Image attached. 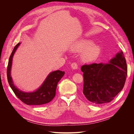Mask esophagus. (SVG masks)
Here are the masks:
<instances>
[{"label":"esophagus","instance_id":"1","mask_svg":"<svg viewBox=\"0 0 134 134\" xmlns=\"http://www.w3.org/2000/svg\"><path fill=\"white\" fill-rule=\"evenodd\" d=\"M71 67L72 69H76L78 68V64L76 63H72L71 64Z\"/></svg>","mask_w":134,"mask_h":134}]
</instances>
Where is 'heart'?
Here are the masks:
<instances>
[{"mask_svg": "<svg viewBox=\"0 0 134 134\" xmlns=\"http://www.w3.org/2000/svg\"><path fill=\"white\" fill-rule=\"evenodd\" d=\"M89 40H81L77 42L72 48V50L80 52L83 51L81 55V58L84 62H92L96 60L100 53V47Z\"/></svg>", "mask_w": 134, "mask_h": 134, "instance_id": "obj_1", "label": "heart"}]
</instances>
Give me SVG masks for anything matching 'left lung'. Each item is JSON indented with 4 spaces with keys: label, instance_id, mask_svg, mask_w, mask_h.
Segmentation results:
<instances>
[{
    "label": "left lung",
    "instance_id": "obj_1",
    "mask_svg": "<svg viewBox=\"0 0 134 134\" xmlns=\"http://www.w3.org/2000/svg\"><path fill=\"white\" fill-rule=\"evenodd\" d=\"M83 94L94 104L110 102L122 90L127 77V64L122 51L107 64L94 63L81 67Z\"/></svg>",
    "mask_w": 134,
    "mask_h": 134
}]
</instances>
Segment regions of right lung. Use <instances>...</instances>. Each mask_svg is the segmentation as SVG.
Segmentation results:
<instances>
[{"label": "right lung", "mask_w": 134, "mask_h": 134, "mask_svg": "<svg viewBox=\"0 0 134 134\" xmlns=\"http://www.w3.org/2000/svg\"><path fill=\"white\" fill-rule=\"evenodd\" d=\"M20 44L21 43H18L15 46L10 56L8 64L7 79L10 88L16 96L27 105H41L50 102L55 96L58 83L64 75L65 72L56 70L50 72L41 86L35 92L27 93L19 90L14 85L10 75V71L13 55Z\"/></svg>", "instance_id": "add662e5"}]
</instances>
